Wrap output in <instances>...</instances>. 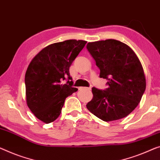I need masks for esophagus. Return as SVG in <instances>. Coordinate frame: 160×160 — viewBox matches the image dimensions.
I'll return each mask as SVG.
<instances>
[{
  "label": "esophagus",
  "instance_id": "1",
  "mask_svg": "<svg viewBox=\"0 0 160 160\" xmlns=\"http://www.w3.org/2000/svg\"><path fill=\"white\" fill-rule=\"evenodd\" d=\"M79 90H90V88H86V87H80V88H79Z\"/></svg>",
  "mask_w": 160,
  "mask_h": 160
}]
</instances>
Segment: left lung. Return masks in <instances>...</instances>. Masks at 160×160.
<instances>
[{
	"label": "left lung",
	"instance_id": "8db88e82",
	"mask_svg": "<svg viewBox=\"0 0 160 160\" xmlns=\"http://www.w3.org/2000/svg\"><path fill=\"white\" fill-rule=\"evenodd\" d=\"M87 49L100 69V78L108 80L106 90L92 88L93 97L87 108L106 122L126 117L146 89L141 62L130 47L116 39L89 42Z\"/></svg>",
	"mask_w": 160,
	"mask_h": 160
}]
</instances>
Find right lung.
<instances>
[{
    "instance_id": "obj_1",
    "label": "right lung",
    "mask_w": 160,
    "mask_h": 160,
    "mask_svg": "<svg viewBox=\"0 0 160 160\" xmlns=\"http://www.w3.org/2000/svg\"><path fill=\"white\" fill-rule=\"evenodd\" d=\"M69 39L49 44L31 61L25 75L26 100L31 111L40 121L49 123L62 112L66 98L78 90L72 88L69 69L86 44ZM68 78L63 84L62 81Z\"/></svg>"
}]
</instances>
